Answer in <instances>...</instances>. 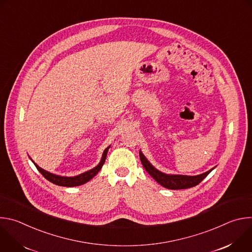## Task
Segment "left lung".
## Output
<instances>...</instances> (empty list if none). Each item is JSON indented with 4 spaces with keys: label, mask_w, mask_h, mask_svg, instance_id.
Here are the masks:
<instances>
[{
    "label": "left lung",
    "mask_w": 252,
    "mask_h": 252,
    "mask_svg": "<svg viewBox=\"0 0 252 252\" xmlns=\"http://www.w3.org/2000/svg\"><path fill=\"white\" fill-rule=\"evenodd\" d=\"M139 158L142 163V166L152 175L157 183L168 189H186L197 186L208 175V173L214 168L209 169L206 172H203L198 175H182V174H166L158 169H157L152 163L147 159V158L142 155L139 151Z\"/></svg>",
    "instance_id": "left-lung-1"
}]
</instances>
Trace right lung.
Here are the masks:
<instances>
[{
  "mask_svg": "<svg viewBox=\"0 0 252 252\" xmlns=\"http://www.w3.org/2000/svg\"><path fill=\"white\" fill-rule=\"evenodd\" d=\"M111 147V146H110ZM110 147H107L103 154H102V157H101V159L99 161V163L94 167L93 169H90L84 173H81L77 176H61V175H58V174H54V173H51L43 168H41L37 163H35L34 161L33 164L35 165V167H37V169L43 174V176L45 178H47L49 182L53 183L54 185H57V186H60V187H66V188H73V187H78V186H82L86 183H88L89 181H91V179L96 175V173L100 170V168L102 167L104 161H105V158H106V155H107V152H109V149ZM32 159V158H31Z\"/></svg>",
  "mask_w": 252,
  "mask_h": 252,
  "instance_id": "right-lung-1",
  "label": "right lung"
}]
</instances>
